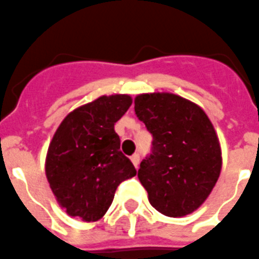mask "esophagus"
<instances>
[{"instance_id": "esophagus-1", "label": "esophagus", "mask_w": 259, "mask_h": 259, "mask_svg": "<svg viewBox=\"0 0 259 259\" xmlns=\"http://www.w3.org/2000/svg\"><path fill=\"white\" fill-rule=\"evenodd\" d=\"M131 161H132V163L135 165V167H139V163H140V154L135 153L134 156L131 157Z\"/></svg>"}]
</instances>
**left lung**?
<instances>
[{"label":"left lung","mask_w":259,"mask_h":259,"mask_svg":"<svg viewBox=\"0 0 259 259\" xmlns=\"http://www.w3.org/2000/svg\"><path fill=\"white\" fill-rule=\"evenodd\" d=\"M135 112L153 136L138 177L162 215L182 218L208 198L222 170V149L211 120L195 103L171 93L140 94Z\"/></svg>","instance_id":"obj_1"}]
</instances>
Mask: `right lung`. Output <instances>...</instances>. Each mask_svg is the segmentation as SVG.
<instances>
[{
    "label": "right lung",
    "mask_w": 259,
    "mask_h": 259,
    "mask_svg": "<svg viewBox=\"0 0 259 259\" xmlns=\"http://www.w3.org/2000/svg\"><path fill=\"white\" fill-rule=\"evenodd\" d=\"M132 105L127 94L102 96L66 115L48 147L46 176L72 218L97 222L136 169L121 153L114 125Z\"/></svg>",
    "instance_id": "1"
}]
</instances>
